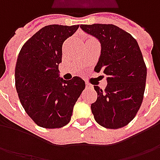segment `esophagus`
I'll use <instances>...</instances> for the list:
<instances>
[{
	"mask_svg": "<svg viewBox=\"0 0 160 160\" xmlns=\"http://www.w3.org/2000/svg\"><path fill=\"white\" fill-rule=\"evenodd\" d=\"M85 86H86V88H88V89L92 88V84H90V83H85Z\"/></svg>",
	"mask_w": 160,
	"mask_h": 160,
	"instance_id": "obj_1",
	"label": "esophagus"
}]
</instances>
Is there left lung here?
Masks as SVG:
<instances>
[{
    "label": "left lung",
    "mask_w": 160,
    "mask_h": 160,
    "mask_svg": "<svg viewBox=\"0 0 160 160\" xmlns=\"http://www.w3.org/2000/svg\"><path fill=\"white\" fill-rule=\"evenodd\" d=\"M101 42V56L94 71L107 76L105 90L94 85L97 100L91 105L95 121L118 129L132 121L143 100L147 68L138 42L130 34L110 24L81 25Z\"/></svg>",
    "instance_id": "obj_1"
}]
</instances>
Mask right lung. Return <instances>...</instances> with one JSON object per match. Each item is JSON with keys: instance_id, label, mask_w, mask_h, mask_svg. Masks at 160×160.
Returning a JSON list of instances; mask_svg holds the SVG:
<instances>
[{"instance_id": "1", "label": "right lung", "mask_w": 160, "mask_h": 160, "mask_svg": "<svg viewBox=\"0 0 160 160\" xmlns=\"http://www.w3.org/2000/svg\"><path fill=\"white\" fill-rule=\"evenodd\" d=\"M79 28L49 25L21 48L15 68L19 101L34 122L43 128H60L69 123L74 106L85 87L81 77H59L62 45Z\"/></svg>"}]
</instances>
